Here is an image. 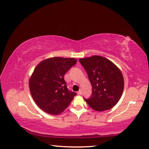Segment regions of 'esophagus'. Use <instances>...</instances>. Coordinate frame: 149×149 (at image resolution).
<instances>
[{"label": "esophagus", "mask_w": 149, "mask_h": 149, "mask_svg": "<svg viewBox=\"0 0 149 149\" xmlns=\"http://www.w3.org/2000/svg\"><path fill=\"white\" fill-rule=\"evenodd\" d=\"M77 94H78V95H81V94H82V91H81V90H79V91H78Z\"/></svg>", "instance_id": "1"}]
</instances>
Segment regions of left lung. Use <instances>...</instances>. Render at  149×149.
<instances>
[{
	"instance_id": "obj_1",
	"label": "left lung",
	"mask_w": 149,
	"mask_h": 149,
	"mask_svg": "<svg viewBox=\"0 0 149 149\" xmlns=\"http://www.w3.org/2000/svg\"><path fill=\"white\" fill-rule=\"evenodd\" d=\"M79 61L92 85L91 95L84 100L96 111L111 109L118 102L124 89V78L119 69L101 56L81 58Z\"/></svg>"
}]
</instances>
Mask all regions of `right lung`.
Returning <instances> with one entry per match:
<instances>
[{
  "instance_id": "add662e5",
  "label": "right lung",
  "mask_w": 149,
  "mask_h": 149,
  "mask_svg": "<svg viewBox=\"0 0 149 149\" xmlns=\"http://www.w3.org/2000/svg\"><path fill=\"white\" fill-rule=\"evenodd\" d=\"M77 60L73 58L54 57L40 62L29 81L30 93L43 111L57 115L73 100L75 92L68 89L64 76Z\"/></svg>"
}]
</instances>
